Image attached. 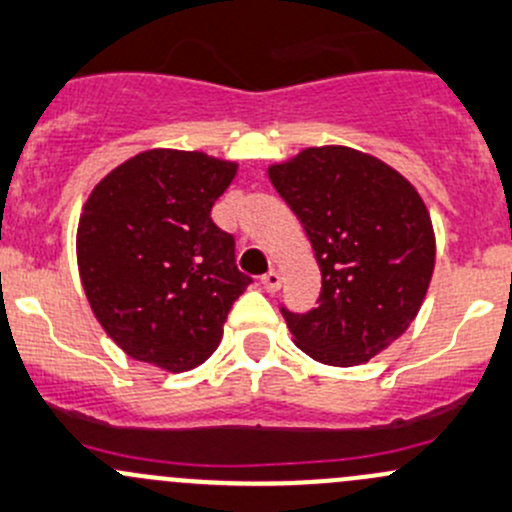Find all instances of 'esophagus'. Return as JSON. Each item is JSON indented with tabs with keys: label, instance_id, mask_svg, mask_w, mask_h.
<instances>
[{
	"label": "esophagus",
	"instance_id": "esophagus-1",
	"mask_svg": "<svg viewBox=\"0 0 512 512\" xmlns=\"http://www.w3.org/2000/svg\"><path fill=\"white\" fill-rule=\"evenodd\" d=\"M262 287H265L267 292H277V289L282 287V277H279V272L270 270L267 274H262Z\"/></svg>",
	"mask_w": 512,
	"mask_h": 512
}]
</instances>
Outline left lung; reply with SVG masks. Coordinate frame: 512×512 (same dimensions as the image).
Segmentation results:
<instances>
[{
	"label": "left lung",
	"instance_id": "left-lung-1",
	"mask_svg": "<svg viewBox=\"0 0 512 512\" xmlns=\"http://www.w3.org/2000/svg\"><path fill=\"white\" fill-rule=\"evenodd\" d=\"M321 270L319 306L284 309L294 343L336 368L368 363L410 328L434 272L432 218L410 181L351 147H309L267 169Z\"/></svg>",
	"mask_w": 512,
	"mask_h": 512
}]
</instances>
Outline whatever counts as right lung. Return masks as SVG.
<instances>
[{
    "label": "right lung",
    "mask_w": 512,
    "mask_h": 512,
    "mask_svg": "<svg viewBox=\"0 0 512 512\" xmlns=\"http://www.w3.org/2000/svg\"><path fill=\"white\" fill-rule=\"evenodd\" d=\"M238 174L203 152L149 149L112 169L85 201L78 270L107 336L169 373L208 360L233 301L252 282L211 208Z\"/></svg>",
    "instance_id": "obj_1"
}]
</instances>
